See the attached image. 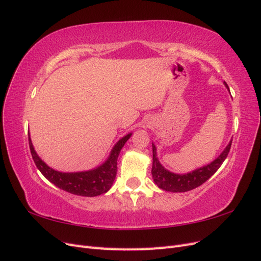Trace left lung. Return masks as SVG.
<instances>
[{"label": "left lung", "instance_id": "1", "mask_svg": "<svg viewBox=\"0 0 261 261\" xmlns=\"http://www.w3.org/2000/svg\"><path fill=\"white\" fill-rule=\"evenodd\" d=\"M224 86L228 90L226 83H224ZM231 145H232V140L228 143V145L224 148L223 151L220 153V155L217 158V159L213 160L211 163L204 165V167H201L199 169H196L192 172L184 173V174H177V173L170 172L160 163L156 155V148L152 143L151 173H152L153 181L158 187L167 192L184 193V192L192 191V189L203 184L204 181L209 179L218 171V169L222 165V163L226 159L228 152H230Z\"/></svg>", "mask_w": 261, "mask_h": 261}]
</instances>
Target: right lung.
Here are the masks:
<instances>
[{"instance_id": "1", "label": "right lung", "mask_w": 261, "mask_h": 261, "mask_svg": "<svg viewBox=\"0 0 261 261\" xmlns=\"http://www.w3.org/2000/svg\"><path fill=\"white\" fill-rule=\"evenodd\" d=\"M29 138V148L33 159L37 165V168L42 173V175L50 180L52 184L58 186L63 191L68 192L70 194L85 196V197H94L101 194L107 193L111 186L116 176L117 171V158L120 154L122 148L127 141L132 133L122 137L112 148L108 159L99 165L98 168L82 171V172H60L50 168L40 156H39L31 143L30 135Z\"/></svg>"}]
</instances>
